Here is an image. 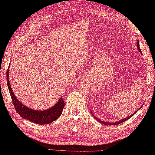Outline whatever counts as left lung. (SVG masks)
I'll return each mask as SVG.
<instances>
[{
  "mask_svg": "<svg viewBox=\"0 0 155 155\" xmlns=\"http://www.w3.org/2000/svg\"><path fill=\"white\" fill-rule=\"evenodd\" d=\"M137 48H138V51H140V53L142 54V51H141V50H140V44H139V41L138 40L137 41ZM143 105L141 106V107L143 106ZM140 107V108H141ZM138 110H137V111H135V112H134L133 114H131L130 116H127V117H126L125 118H124V119H122V120H119L118 121H116V122H112V123H110V122H106V121H101V120H100L99 118H97V117H96L92 113V116H94V118H95V120H96L98 122H100V124H104V125H118V124H121V123H122V122H124V121H127V120L128 119H129L130 118H131V117H132L134 114H136V112H137Z\"/></svg>",
  "mask_w": 155,
  "mask_h": 155,
  "instance_id": "left-lung-1",
  "label": "left lung"
}]
</instances>
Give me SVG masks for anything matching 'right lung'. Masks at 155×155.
Segmentation results:
<instances>
[{"mask_svg": "<svg viewBox=\"0 0 155 155\" xmlns=\"http://www.w3.org/2000/svg\"><path fill=\"white\" fill-rule=\"evenodd\" d=\"M9 70H10V67H8L6 74V80L9 92H10L15 109L21 117L27 120H29L31 122L39 125H45L51 124L61 115L64 106V102L62 97H60L58 101L52 107L43 110L30 109V108L22 104L14 94L11 87L10 82L9 80V74H9Z\"/></svg>", "mask_w": 155, "mask_h": 155, "instance_id": "1", "label": "right lung"}]
</instances>
